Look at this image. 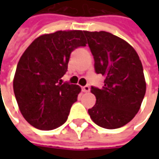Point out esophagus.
Segmentation results:
<instances>
[{
    "instance_id": "1",
    "label": "esophagus",
    "mask_w": 159,
    "mask_h": 159,
    "mask_svg": "<svg viewBox=\"0 0 159 159\" xmlns=\"http://www.w3.org/2000/svg\"><path fill=\"white\" fill-rule=\"evenodd\" d=\"M81 89H82L83 92H89V90H90L89 86H84V87L81 88Z\"/></svg>"
}]
</instances>
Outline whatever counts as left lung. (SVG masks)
<instances>
[{
    "label": "left lung",
    "instance_id": "left-lung-1",
    "mask_svg": "<svg viewBox=\"0 0 159 159\" xmlns=\"http://www.w3.org/2000/svg\"><path fill=\"white\" fill-rule=\"evenodd\" d=\"M95 61V71L105 77L101 89L91 87L96 102L89 109L96 125L116 129L130 122L140 110L146 83L136 51L126 41L107 32H84Z\"/></svg>",
    "mask_w": 159,
    "mask_h": 159
}]
</instances>
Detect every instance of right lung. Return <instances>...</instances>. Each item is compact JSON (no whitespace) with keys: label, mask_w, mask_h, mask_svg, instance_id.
Instances as JSON below:
<instances>
[{"label":"right lung","mask_w":159,"mask_h":159,"mask_svg":"<svg viewBox=\"0 0 159 159\" xmlns=\"http://www.w3.org/2000/svg\"><path fill=\"white\" fill-rule=\"evenodd\" d=\"M83 31H57L32 42L16 70L13 89L22 115L40 130H53L65 123L80 88L61 78L71 52L87 42Z\"/></svg>","instance_id":"obj_1"}]
</instances>
